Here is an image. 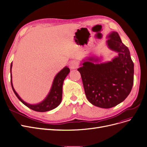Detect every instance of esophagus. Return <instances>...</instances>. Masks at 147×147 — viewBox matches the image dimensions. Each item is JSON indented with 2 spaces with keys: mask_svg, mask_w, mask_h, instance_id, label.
Returning <instances> with one entry per match:
<instances>
[{
  "mask_svg": "<svg viewBox=\"0 0 147 147\" xmlns=\"http://www.w3.org/2000/svg\"><path fill=\"white\" fill-rule=\"evenodd\" d=\"M78 67V62L76 61H71L69 63V67L70 69H76Z\"/></svg>",
  "mask_w": 147,
  "mask_h": 147,
  "instance_id": "34e87169",
  "label": "esophagus"
}]
</instances>
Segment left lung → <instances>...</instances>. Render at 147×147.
Wrapping results in <instances>:
<instances>
[{
    "mask_svg": "<svg viewBox=\"0 0 147 147\" xmlns=\"http://www.w3.org/2000/svg\"><path fill=\"white\" fill-rule=\"evenodd\" d=\"M106 44L118 53L111 61L101 62L96 56H88L78 69L81 74L85 95L90 103L109 109L123 102L133 85L134 64L129 49L122 42L118 32L107 36Z\"/></svg>",
    "mask_w": 147,
    "mask_h": 147,
    "instance_id": "obj_1",
    "label": "left lung"
}]
</instances>
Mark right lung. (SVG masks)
I'll return each instance as SVG.
<instances>
[{"instance_id":"right-lung-1","label":"right lung","mask_w":147,"mask_h":147,"mask_svg":"<svg viewBox=\"0 0 147 147\" xmlns=\"http://www.w3.org/2000/svg\"><path fill=\"white\" fill-rule=\"evenodd\" d=\"M12 66V62L11 64L10 68V73H11V86L12 88L14 94L17 96L22 103H23L25 106H26L30 108V109L36 111V112H47L54 109L55 108L58 107L62 101V86L63 83L64 81L65 78L67 75L69 74L70 70L68 67H65L63 69H62L61 71L57 74L53 79L52 87L50 88V90L46 96V97L44 98L40 103L37 104H29L25 102L23 100L21 97L19 96L18 94L15 91V89L12 85V73H11V69Z\"/></svg>"}]
</instances>
